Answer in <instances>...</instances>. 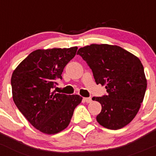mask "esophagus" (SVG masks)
I'll return each mask as SVG.
<instances>
[{
	"label": "esophagus",
	"mask_w": 156,
	"mask_h": 156,
	"mask_svg": "<svg viewBox=\"0 0 156 156\" xmlns=\"http://www.w3.org/2000/svg\"><path fill=\"white\" fill-rule=\"evenodd\" d=\"M83 100L84 101H86L87 103H90L91 101H92V99H91L90 97H89V98H83Z\"/></svg>",
	"instance_id": "obj_1"
}]
</instances>
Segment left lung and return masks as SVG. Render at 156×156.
I'll use <instances>...</instances> for the list:
<instances>
[{
    "instance_id": "1",
    "label": "left lung",
    "mask_w": 156,
    "mask_h": 156,
    "mask_svg": "<svg viewBox=\"0 0 156 156\" xmlns=\"http://www.w3.org/2000/svg\"><path fill=\"white\" fill-rule=\"evenodd\" d=\"M77 55L91 69L96 83L105 85L107 89V95L93 98L101 105L97 122L112 130L128 125L138 112L147 90L144 66L138 57L108 44L87 45Z\"/></svg>"
}]
</instances>
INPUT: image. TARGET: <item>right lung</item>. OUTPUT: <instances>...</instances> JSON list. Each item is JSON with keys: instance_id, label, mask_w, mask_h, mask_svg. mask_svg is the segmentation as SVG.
Instances as JSON below:
<instances>
[{"instance_id": "right-lung-1", "label": "right lung", "mask_w": 156, "mask_h": 156, "mask_svg": "<svg viewBox=\"0 0 156 156\" xmlns=\"http://www.w3.org/2000/svg\"><path fill=\"white\" fill-rule=\"evenodd\" d=\"M78 47L38 49L31 52L13 71L12 99L28 122L47 134L64 130L73 112L81 103L78 95L51 92L67 63L76 55Z\"/></svg>"}]
</instances>
